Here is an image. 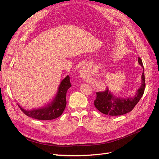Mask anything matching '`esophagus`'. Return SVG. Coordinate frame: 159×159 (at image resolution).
Segmentation results:
<instances>
[{"mask_svg":"<svg viewBox=\"0 0 159 159\" xmlns=\"http://www.w3.org/2000/svg\"><path fill=\"white\" fill-rule=\"evenodd\" d=\"M81 77H82V78H84V77H85V74H86V70L84 69V68H83L82 70H81Z\"/></svg>","mask_w":159,"mask_h":159,"instance_id":"1","label":"esophagus"}]
</instances>
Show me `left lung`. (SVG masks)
Here are the masks:
<instances>
[{
  "label": "left lung",
  "mask_w": 159,
  "mask_h": 159,
  "mask_svg": "<svg viewBox=\"0 0 159 159\" xmlns=\"http://www.w3.org/2000/svg\"><path fill=\"white\" fill-rule=\"evenodd\" d=\"M138 62L143 70L141 76V85L133 97H117L107 88L105 91L97 92V98L94 105L100 112L111 116H117L126 114L133 110L141 99L145 88V80L144 67L141 59L138 58Z\"/></svg>",
  "instance_id": "left-lung-1"
}]
</instances>
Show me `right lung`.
<instances>
[{
  "instance_id": "1",
  "label": "right lung",
  "mask_w": 159,
  "mask_h": 159,
  "mask_svg": "<svg viewBox=\"0 0 159 159\" xmlns=\"http://www.w3.org/2000/svg\"><path fill=\"white\" fill-rule=\"evenodd\" d=\"M71 85L70 77L67 75L61 81L57 93L52 102L46 106L32 110H26L18 105L22 112L27 116L38 120H52L56 119L63 113L66 106V93Z\"/></svg>"
}]
</instances>
